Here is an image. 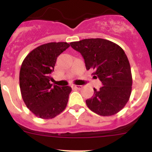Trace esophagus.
Listing matches in <instances>:
<instances>
[{"label": "esophagus", "mask_w": 152, "mask_h": 152, "mask_svg": "<svg viewBox=\"0 0 152 152\" xmlns=\"http://www.w3.org/2000/svg\"><path fill=\"white\" fill-rule=\"evenodd\" d=\"M75 88H77V90H80V89H81V88H83V87L81 85H75Z\"/></svg>", "instance_id": "1"}]
</instances>
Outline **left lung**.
<instances>
[{
    "instance_id": "1",
    "label": "left lung",
    "mask_w": 152,
    "mask_h": 152,
    "mask_svg": "<svg viewBox=\"0 0 152 152\" xmlns=\"http://www.w3.org/2000/svg\"><path fill=\"white\" fill-rule=\"evenodd\" d=\"M83 56L87 70H95L103 87L86 100L88 108L103 116H113L125 107L131 95V68L121 47L103 39H85L70 43Z\"/></svg>"
}]
</instances>
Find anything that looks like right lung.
Masks as SVG:
<instances>
[{
  "instance_id": "right-lung-1",
  "label": "right lung",
  "mask_w": 152,
  "mask_h": 152,
  "mask_svg": "<svg viewBox=\"0 0 152 152\" xmlns=\"http://www.w3.org/2000/svg\"><path fill=\"white\" fill-rule=\"evenodd\" d=\"M67 42H49L31 51L20 72V88L24 103L37 117L49 119L61 113L67 106L72 88L52 85L58 56L66 50Z\"/></svg>"
}]
</instances>
